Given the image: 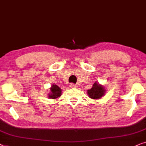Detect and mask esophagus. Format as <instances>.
Here are the masks:
<instances>
[{
  "label": "esophagus",
  "mask_w": 146,
  "mask_h": 146,
  "mask_svg": "<svg viewBox=\"0 0 146 146\" xmlns=\"http://www.w3.org/2000/svg\"><path fill=\"white\" fill-rule=\"evenodd\" d=\"M69 87H71V88H76V87H77V85L73 84V83H71L69 85Z\"/></svg>",
  "instance_id": "esophagus-1"
}]
</instances>
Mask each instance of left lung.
<instances>
[{"label": "left lung", "mask_w": 146, "mask_h": 146, "mask_svg": "<svg viewBox=\"0 0 146 146\" xmlns=\"http://www.w3.org/2000/svg\"><path fill=\"white\" fill-rule=\"evenodd\" d=\"M106 93V89L103 85L100 83H95L93 84L92 88L87 90V94L89 97L93 100H98L102 98Z\"/></svg>", "instance_id": "8db88e82"}]
</instances>
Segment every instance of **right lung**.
<instances>
[{
	"instance_id": "right-lung-1",
	"label": "right lung",
	"mask_w": 146,
	"mask_h": 146,
	"mask_svg": "<svg viewBox=\"0 0 146 146\" xmlns=\"http://www.w3.org/2000/svg\"><path fill=\"white\" fill-rule=\"evenodd\" d=\"M50 92L48 94V98L49 99H57L61 96V89L56 85H53L50 88Z\"/></svg>"
}]
</instances>
